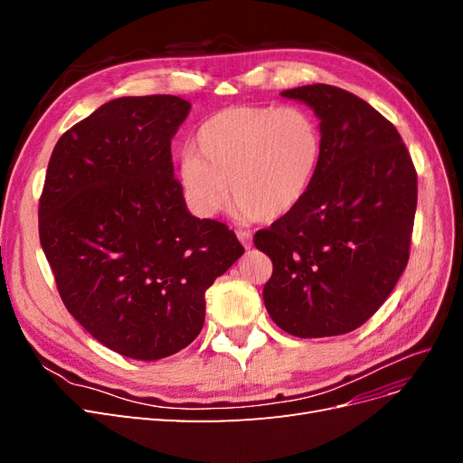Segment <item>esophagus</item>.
<instances>
[{
	"mask_svg": "<svg viewBox=\"0 0 463 463\" xmlns=\"http://www.w3.org/2000/svg\"><path fill=\"white\" fill-rule=\"evenodd\" d=\"M237 240H240L243 243L245 249H250V245H253V235H250L249 232H243V230H237Z\"/></svg>",
	"mask_w": 463,
	"mask_h": 463,
	"instance_id": "obj_1",
	"label": "esophagus"
}]
</instances>
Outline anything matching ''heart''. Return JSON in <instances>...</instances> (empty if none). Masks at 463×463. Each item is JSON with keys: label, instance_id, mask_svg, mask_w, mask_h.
Masks as SVG:
<instances>
[{"label": "heart", "instance_id": "b5f03b06", "mask_svg": "<svg viewBox=\"0 0 463 463\" xmlns=\"http://www.w3.org/2000/svg\"><path fill=\"white\" fill-rule=\"evenodd\" d=\"M325 154L317 118L299 106H233L210 116L179 164L194 214L213 218L228 201L237 214L274 222L311 191Z\"/></svg>", "mask_w": 463, "mask_h": 463}]
</instances>
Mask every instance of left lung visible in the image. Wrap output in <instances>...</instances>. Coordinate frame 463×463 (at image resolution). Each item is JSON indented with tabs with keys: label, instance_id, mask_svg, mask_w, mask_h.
<instances>
[{
	"label": "left lung",
	"instance_id": "obj_1",
	"mask_svg": "<svg viewBox=\"0 0 463 463\" xmlns=\"http://www.w3.org/2000/svg\"><path fill=\"white\" fill-rule=\"evenodd\" d=\"M282 96L313 108L325 154L301 204L255 233L274 266L264 305L298 338L347 334L378 311L408 266L415 165L394 125L359 96L320 82Z\"/></svg>",
	"mask_w": 463,
	"mask_h": 463
}]
</instances>
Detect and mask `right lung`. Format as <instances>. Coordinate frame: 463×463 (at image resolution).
Here are the masks:
<instances>
[{
  "label": "right lung",
  "instance_id": "right-lung-1",
  "mask_svg": "<svg viewBox=\"0 0 463 463\" xmlns=\"http://www.w3.org/2000/svg\"><path fill=\"white\" fill-rule=\"evenodd\" d=\"M191 104L109 100L65 131L38 204L40 245L67 311L119 355L156 361L204 325V293L245 249L194 218L174 179L172 138Z\"/></svg>",
  "mask_w": 463,
  "mask_h": 463
}]
</instances>
